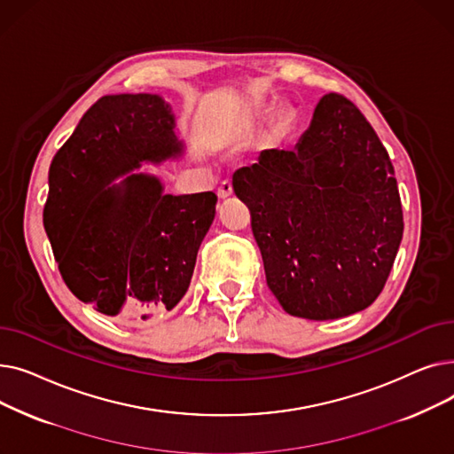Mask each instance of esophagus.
Instances as JSON below:
<instances>
[{"mask_svg": "<svg viewBox=\"0 0 454 454\" xmlns=\"http://www.w3.org/2000/svg\"><path fill=\"white\" fill-rule=\"evenodd\" d=\"M233 195V185L230 180H224L221 185H219V197L221 199H228Z\"/></svg>", "mask_w": 454, "mask_h": 454, "instance_id": "1", "label": "esophagus"}]
</instances>
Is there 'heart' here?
<instances>
[{"instance_id":"b5f03b06","label":"heart","mask_w":454,"mask_h":454,"mask_svg":"<svg viewBox=\"0 0 454 454\" xmlns=\"http://www.w3.org/2000/svg\"><path fill=\"white\" fill-rule=\"evenodd\" d=\"M259 115H261V112H259L257 108H255L254 112H250V114H248V115L243 119V125L239 127V130H235L231 136H233V137H237V136H239V134L243 132V129H247V127H252V125L257 121V119H259Z\"/></svg>"}]
</instances>
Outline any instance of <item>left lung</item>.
Returning a JSON list of instances; mask_svg holds the SVG:
<instances>
[{
	"instance_id": "left-lung-1",
	"label": "left lung",
	"mask_w": 454,
	"mask_h": 454,
	"mask_svg": "<svg viewBox=\"0 0 454 454\" xmlns=\"http://www.w3.org/2000/svg\"><path fill=\"white\" fill-rule=\"evenodd\" d=\"M267 283L285 313L333 320L383 291L403 237L394 167L366 117L339 93L318 101L293 151L233 173Z\"/></svg>"
}]
</instances>
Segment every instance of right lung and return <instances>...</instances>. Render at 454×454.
I'll use <instances>...</instances> for the list:
<instances>
[{
    "label": "right lung",
    "mask_w": 454,
    "mask_h": 454,
    "mask_svg": "<svg viewBox=\"0 0 454 454\" xmlns=\"http://www.w3.org/2000/svg\"><path fill=\"white\" fill-rule=\"evenodd\" d=\"M173 106L158 93L105 95L55 154L43 228L67 289L130 322L184 298L217 195L165 193L143 165L178 161Z\"/></svg>",
    "instance_id": "add662e5"
}]
</instances>
